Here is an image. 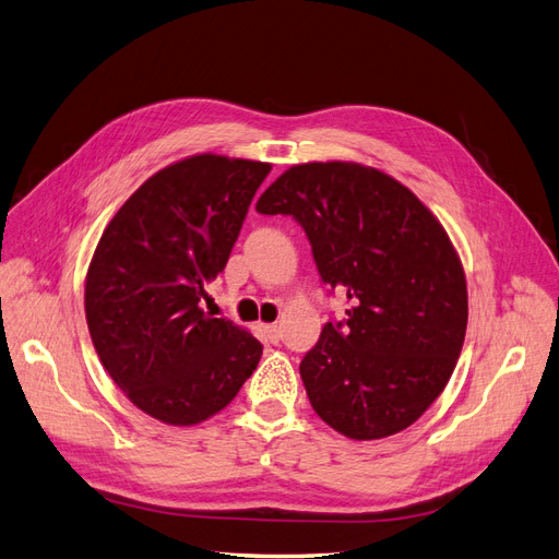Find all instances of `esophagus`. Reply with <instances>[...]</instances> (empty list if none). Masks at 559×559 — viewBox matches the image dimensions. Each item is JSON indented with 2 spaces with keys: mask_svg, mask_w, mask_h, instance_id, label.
<instances>
[{
  "mask_svg": "<svg viewBox=\"0 0 559 559\" xmlns=\"http://www.w3.org/2000/svg\"><path fill=\"white\" fill-rule=\"evenodd\" d=\"M264 332H266V336H269V341H272V343H278L281 336H283L281 324H264Z\"/></svg>",
  "mask_w": 559,
  "mask_h": 559,
  "instance_id": "obj_1",
  "label": "esophagus"
}]
</instances>
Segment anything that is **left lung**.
Masks as SVG:
<instances>
[{"label": "left lung", "instance_id": "1", "mask_svg": "<svg viewBox=\"0 0 559 559\" xmlns=\"http://www.w3.org/2000/svg\"><path fill=\"white\" fill-rule=\"evenodd\" d=\"M293 216L326 285L349 299L299 373L318 417L349 440L415 424L461 357L467 285L442 223L407 186L361 163H301L260 195Z\"/></svg>", "mask_w": 559, "mask_h": 559}]
</instances>
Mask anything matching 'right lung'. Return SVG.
<instances>
[{
	"instance_id": "1",
	"label": "right lung",
	"mask_w": 559,
	"mask_h": 559,
	"mask_svg": "<svg viewBox=\"0 0 559 559\" xmlns=\"http://www.w3.org/2000/svg\"><path fill=\"white\" fill-rule=\"evenodd\" d=\"M269 170L218 154L177 160L144 181L98 239L85 281L92 343L127 399L163 424L214 417L262 357L251 332L206 316L200 301Z\"/></svg>"
}]
</instances>
